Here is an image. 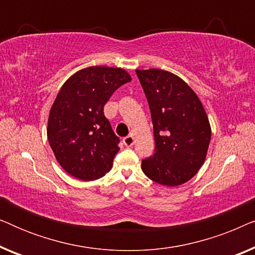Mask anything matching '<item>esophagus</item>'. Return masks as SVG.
I'll list each match as a JSON object with an SVG mask.
<instances>
[{
    "instance_id": "obj_1",
    "label": "esophagus",
    "mask_w": 255,
    "mask_h": 255,
    "mask_svg": "<svg viewBox=\"0 0 255 255\" xmlns=\"http://www.w3.org/2000/svg\"><path fill=\"white\" fill-rule=\"evenodd\" d=\"M134 138L132 135H127V137L123 138V144L127 146V147H130V146L133 145Z\"/></svg>"
}]
</instances>
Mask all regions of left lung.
Listing matches in <instances>:
<instances>
[{
	"mask_svg": "<svg viewBox=\"0 0 255 255\" xmlns=\"http://www.w3.org/2000/svg\"><path fill=\"white\" fill-rule=\"evenodd\" d=\"M147 99L154 133V154L141 161L152 181L175 187L203 165L211 139L207 114L194 90L162 69L135 71Z\"/></svg>",
	"mask_w": 255,
	"mask_h": 255,
	"instance_id": "8db88e82",
	"label": "left lung"
}]
</instances>
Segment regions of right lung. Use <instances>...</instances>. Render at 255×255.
<instances>
[{
	"label": "right lung",
	"mask_w": 255,
	"mask_h": 255,
	"mask_svg": "<svg viewBox=\"0 0 255 255\" xmlns=\"http://www.w3.org/2000/svg\"><path fill=\"white\" fill-rule=\"evenodd\" d=\"M128 81L124 69L96 66L75 73L61 87L50 111L47 138L58 162L72 176L97 180L113 167L121 140L103 109Z\"/></svg>",
	"instance_id": "obj_1"
}]
</instances>
